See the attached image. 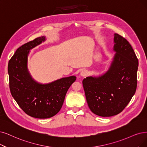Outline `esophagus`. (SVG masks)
I'll return each instance as SVG.
<instances>
[{
    "instance_id": "1",
    "label": "esophagus",
    "mask_w": 147,
    "mask_h": 147,
    "mask_svg": "<svg viewBox=\"0 0 147 147\" xmlns=\"http://www.w3.org/2000/svg\"><path fill=\"white\" fill-rule=\"evenodd\" d=\"M87 75V70H82V71L81 72V73H80V75L81 76V77H86V76Z\"/></svg>"
}]
</instances>
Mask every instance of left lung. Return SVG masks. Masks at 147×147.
I'll use <instances>...</instances> for the list:
<instances>
[{
	"label": "left lung",
	"mask_w": 147,
	"mask_h": 147,
	"mask_svg": "<svg viewBox=\"0 0 147 147\" xmlns=\"http://www.w3.org/2000/svg\"><path fill=\"white\" fill-rule=\"evenodd\" d=\"M116 52L107 72L83 81L87 102L93 113L102 117L116 115L124 110L137 87L138 59L131 45L115 34Z\"/></svg>",
	"instance_id": "obj_1"
}]
</instances>
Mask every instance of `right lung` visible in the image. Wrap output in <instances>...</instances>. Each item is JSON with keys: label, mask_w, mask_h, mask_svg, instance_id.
Instances as JSON below:
<instances>
[{"label": "right lung", "mask_w": 147, "mask_h": 147, "mask_svg": "<svg viewBox=\"0 0 147 147\" xmlns=\"http://www.w3.org/2000/svg\"><path fill=\"white\" fill-rule=\"evenodd\" d=\"M45 40V37H40L19 47L8 67L11 95L25 113L39 119L51 118L60 110L69 88L76 80L71 76L41 84L31 78L27 68L28 55Z\"/></svg>", "instance_id": "obj_1"}]
</instances>
